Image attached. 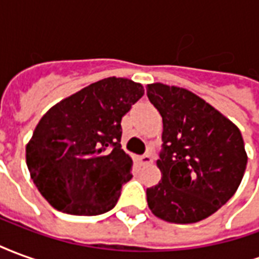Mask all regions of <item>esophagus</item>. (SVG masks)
<instances>
[{
  "label": "esophagus",
  "mask_w": 259,
  "mask_h": 259,
  "mask_svg": "<svg viewBox=\"0 0 259 259\" xmlns=\"http://www.w3.org/2000/svg\"><path fill=\"white\" fill-rule=\"evenodd\" d=\"M139 161H140L141 165H150V163L152 162V158L151 155L146 154V155H141V157L139 158Z\"/></svg>",
  "instance_id": "obj_1"
}]
</instances>
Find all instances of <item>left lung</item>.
<instances>
[{
    "label": "left lung",
    "instance_id": "8db88e82",
    "mask_svg": "<svg viewBox=\"0 0 259 259\" xmlns=\"http://www.w3.org/2000/svg\"><path fill=\"white\" fill-rule=\"evenodd\" d=\"M162 116V179L147 189L155 217L195 223L217 212L237 190L247 154L239 127L194 93L162 83L147 85Z\"/></svg>",
    "mask_w": 259,
    "mask_h": 259
}]
</instances>
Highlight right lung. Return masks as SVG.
<instances>
[{
  "label": "right lung",
  "mask_w": 259,
  "mask_h": 259,
  "mask_svg": "<svg viewBox=\"0 0 259 259\" xmlns=\"http://www.w3.org/2000/svg\"><path fill=\"white\" fill-rule=\"evenodd\" d=\"M143 94L140 83L107 77L62 100L40 119L26 146V163L55 209L93 217L116 205L133 165L120 146V122Z\"/></svg>",
  "instance_id": "1"
}]
</instances>
